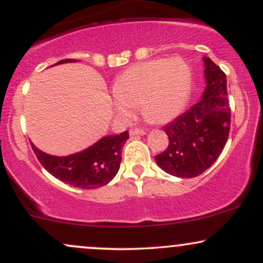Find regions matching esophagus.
<instances>
[{"mask_svg": "<svg viewBox=\"0 0 263 263\" xmlns=\"http://www.w3.org/2000/svg\"><path fill=\"white\" fill-rule=\"evenodd\" d=\"M129 135L131 136H137V135H141V136H143V135H146V129H142V128H131L129 129Z\"/></svg>", "mask_w": 263, "mask_h": 263, "instance_id": "obj_1", "label": "esophagus"}]
</instances>
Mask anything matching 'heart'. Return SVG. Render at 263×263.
<instances>
[{
	"instance_id": "1",
	"label": "heart",
	"mask_w": 263,
	"mask_h": 263,
	"mask_svg": "<svg viewBox=\"0 0 263 263\" xmlns=\"http://www.w3.org/2000/svg\"><path fill=\"white\" fill-rule=\"evenodd\" d=\"M192 75L182 58H159L129 66L114 85V106L123 119L136 106L152 123H167L182 112L188 100Z\"/></svg>"
}]
</instances>
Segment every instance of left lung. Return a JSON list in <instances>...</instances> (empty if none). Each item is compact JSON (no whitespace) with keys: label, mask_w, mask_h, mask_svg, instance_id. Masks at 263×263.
I'll return each instance as SVG.
<instances>
[{"label":"left lung","mask_w":263,"mask_h":263,"mask_svg":"<svg viewBox=\"0 0 263 263\" xmlns=\"http://www.w3.org/2000/svg\"><path fill=\"white\" fill-rule=\"evenodd\" d=\"M206 87L200 101L189 107L163 129L170 138L167 149L155 157L171 176L193 178L211 167L224 149L230 132L226 75L204 57Z\"/></svg>","instance_id":"left-lung-1"}]
</instances>
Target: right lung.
<instances>
[{
  "label": "right lung",
  "instance_id": "1",
  "mask_svg": "<svg viewBox=\"0 0 263 263\" xmlns=\"http://www.w3.org/2000/svg\"><path fill=\"white\" fill-rule=\"evenodd\" d=\"M71 62L77 60H60L57 64ZM128 138V131L106 136L89 148L65 157L47 155L32 142L31 146L38 161L52 176L77 188L95 189L106 185L117 174L121 164L122 147Z\"/></svg>",
  "mask_w": 263,
  "mask_h": 263
}]
</instances>
